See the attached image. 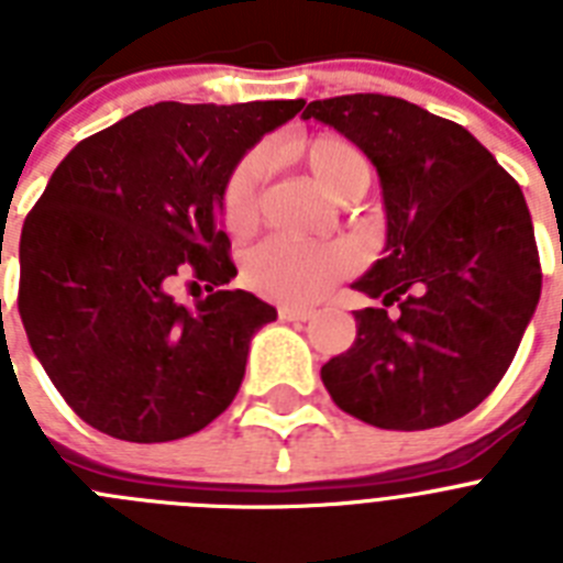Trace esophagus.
I'll list each match as a JSON object with an SVG mask.
<instances>
[{
    "instance_id": "34e87169",
    "label": "esophagus",
    "mask_w": 563,
    "mask_h": 563,
    "mask_svg": "<svg viewBox=\"0 0 563 563\" xmlns=\"http://www.w3.org/2000/svg\"><path fill=\"white\" fill-rule=\"evenodd\" d=\"M278 318H282V321H310L312 310H307V307L282 305L278 307Z\"/></svg>"
}]
</instances>
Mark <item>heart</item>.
I'll list each match as a JSON object with an SVG mask.
<instances>
[{"label": "heart", "mask_w": 563, "mask_h": 563, "mask_svg": "<svg viewBox=\"0 0 563 563\" xmlns=\"http://www.w3.org/2000/svg\"><path fill=\"white\" fill-rule=\"evenodd\" d=\"M296 154L335 200H357L372 183V163L352 141L338 134H318L298 143ZM265 180V157L247 154L233 168L222 194V220L228 231H251L258 217V188ZM355 258L343 245H307L285 236H271L245 256V278L258 296L282 305H312L338 278L352 271Z\"/></svg>", "instance_id": "heart-1"}]
</instances>
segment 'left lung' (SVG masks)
<instances>
[{
  "label": "left lung",
  "instance_id": "obj_1",
  "mask_svg": "<svg viewBox=\"0 0 563 563\" xmlns=\"http://www.w3.org/2000/svg\"><path fill=\"white\" fill-rule=\"evenodd\" d=\"M301 118L369 157L386 208V256L352 285L383 307L355 312V343L321 366L327 391L377 429L460 420L505 377L539 305L519 183L467 129L402 98L338 96Z\"/></svg>",
  "mask_w": 563,
  "mask_h": 563
}]
</instances>
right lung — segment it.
I'll return each mask as SVG.
<instances>
[{"instance_id": "obj_1", "label": "right lung", "mask_w": 563, "mask_h": 563, "mask_svg": "<svg viewBox=\"0 0 563 563\" xmlns=\"http://www.w3.org/2000/svg\"><path fill=\"white\" fill-rule=\"evenodd\" d=\"M305 101H163L78 143L27 213L19 316L69 409L126 442H168L231 406L276 310L245 290L222 194L247 148ZM202 280L194 311L173 301Z\"/></svg>"}]
</instances>
